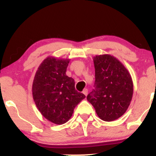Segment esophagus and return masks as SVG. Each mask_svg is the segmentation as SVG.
<instances>
[{
  "instance_id": "1",
  "label": "esophagus",
  "mask_w": 156,
  "mask_h": 156,
  "mask_svg": "<svg viewBox=\"0 0 156 156\" xmlns=\"http://www.w3.org/2000/svg\"><path fill=\"white\" fill-rule=\"evenodd\" d=\"M83 94L85 96H87V94H88V89H84L83 91Z\"/></svg>"
}]
</instances>
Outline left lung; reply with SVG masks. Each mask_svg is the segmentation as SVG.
<instances>
[{"label":"left lung","mask_w":156,"mask_h":156,"mask_svg":"<svg viewBox=\"0 0 156 156\" xmlns=\"http://www.w3.org/2000/svg\"><path fill=\"white\" fill-rule=\"evenodd\" d=\"M94 89L87 95L102 120L111 122L125 114L132 100L133 84L128 69L108 54L94 57Z\"/></svg>","instance_id":"1"}]
</instances>
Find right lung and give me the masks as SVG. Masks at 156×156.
Segmentation results:
<instances>
[{"label": "right lung", "mask_w": 156, "mask_h": 156, "mask_svg": "<svg viewBox=\"0 0 156 156\" xmlns=\"http://www.w3.org/2000/svg\"><path fill=\"white\" fill-rule=\"evenodd\" d=\"M69 59L50 56L39 65L32 85L37 108L51 122L62 125L70 119L74 108L86 98L77 92L73 78L66 75Z\"/></svg>", "instance_id": "right-lung-1"}]
</instances>
